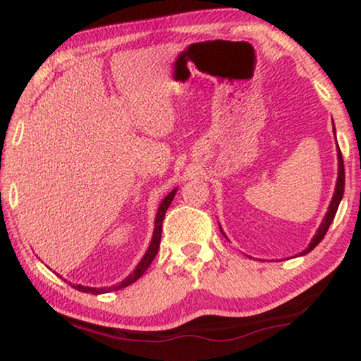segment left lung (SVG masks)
<instances>
[{
	"label": "left lung",
	"mask_w": 361,
	"mask_h": 361,
	"mask_svg": "<svg viewBox=\"0 0 361 361\" xmlns=\"http://www.w3.org/2000/svg\"><path fill=\"white\" fill-rule=\"evenodd\" d=\"M334 134H336V130H334ZM337 159H339V173H337V182H336V188H334V195H332V200H331V203H329V208H328V212H326L323 221H321L318 231H316V234L313 235L312 242L308 243V247L305 248V250L300 253V257H302V255H307V253L312 252L313 248L318 245L321 240H323L324 235H326V232H328L329 226L332 223V219H334V216L337 213V208H339V203H341V200L343 197V185H345V171H343V159H342V153H341L339 147H337ZM221 232H223V229H221ZM223 235H226L224 232H223Z\"/></svg>",
	"instance_id": "obj_1"
}]
</instances>
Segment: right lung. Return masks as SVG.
Wrapping results in <instances>:
<instances>
[{"instance_id": "right-lung-1", "label": "right lung", "mask_w": 361, "mask_h": 361, "mask_svg": "<svg viewBox=\"0 0 361 361\" xmlns=\"http://www.w3.org/2000/svg\"><path fill=\"white\" fill-rule=\"evenodd\" d=\"M177 188L174 190H171L168 195L163 198L161 204H159L158 208V213H157V218H154V231H153V237H152V242H149V247L148 250L143 255V258L140 259V263L135 266V269L132 271V273L126 277V279L121 282L118 286H111V287H88V286H82V284H74L72 287L80 292H85V293H93V295H99V293H108L111 290H119V289H124V287L130 286L132 282H135L137 279H140V277L145 274V271L148 269V266L152 264V262L157 257L158 253V248H159V242H161V229H163V219H164V214H166V209L169 208L171 202H173V198L176 195Z\"/></svg>"}]
</instances>
